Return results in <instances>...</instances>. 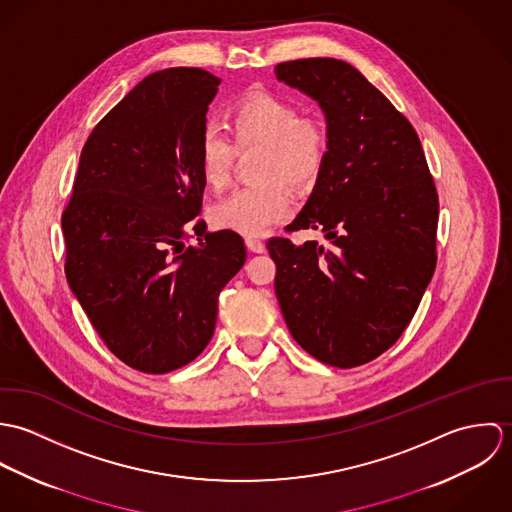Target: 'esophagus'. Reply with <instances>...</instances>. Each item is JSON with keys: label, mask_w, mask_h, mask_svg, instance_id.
<instances>
[{"label": "esophagus", "mask_w": 512, "mask_h": 512, "mask_svg": "<svg viewBox=\"0 0 512 512\" xmlns=\"http://www.w3.org/2000/svg\"><path fill=\"white\" fill-rule=\"evenodd\" d=\"M246 246H248V250H252V252H256V254H262V252L266 250L264 240H260V238H256V236H248V238H246Z\"/></svg>", "instance_id": "34e87169"}]
</instances>
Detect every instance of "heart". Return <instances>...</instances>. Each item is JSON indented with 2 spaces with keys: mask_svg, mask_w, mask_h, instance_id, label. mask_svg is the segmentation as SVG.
<instances>
[{
  "mask_svg": "<svg viewBox=\"0 0 512 512\" xmlns=\"http://www.w3.org/2000/svg\"><path fill=\"white\" fill-rule=\"evenodd\" d=\"M228 133L207 124L199 136V165L213 189L230 181L236 149L262 147L256 163L260 183L238 187L219 201L211 217L215 226L246 236H260L292 211L290 187L311 185L329 155V134L317 120L301 118L292 102L270 92L240 98L228 114Z\"/></svg>",
  "mask_w": 512,
  "mask_h": 512,
  "instance_id": "b5f03b06",
  "label": "heart"
}]
</instances>
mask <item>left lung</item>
<instances>
[{
	"label": "left lung",
	"mask_w": 512,
	"mask_h": 512,
	"mask_svg": "<svg viewBox=\"0 0 512 512\" xmlns=\"http://www.w3.org/2000/svg\"><path fill=\"white\" fill-rule=\"evenodd\" d=\"M317 100L329 155L288 230L329 244L270 238L276 295L293 339L317 361L353 368L388 351L436 270L438 193L412 124L363 74L337 59L276 67Z\"/></svg>",
	"instance_id": "1"
}]
</instances>
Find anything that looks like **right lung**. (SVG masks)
<instances>
[{
    "mask_svg": "<svg viewBox=\"0 0 512 512\" xmlns=\"http://www.w3.org/2000/svg\"><path fill=\"white\" fill-rule=\"evenodd\" d=\"M219 84L189 67L146 76L88 136L63 213L71 290L106 347L147 374L205 351L219 293L246 260L240 234L197 220L199 136Z\"/></svg>",
    "mask_w": 512,
    "mask_h": 512,
    "instance_id": "right-lung-1",
    "label": "right lung"
}]
</instances>
